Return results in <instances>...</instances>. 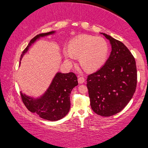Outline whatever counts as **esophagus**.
<instances>
[{"label":"esophagus","mask_w":148,"mask_h":148,"mask_svg":"<svg viewBox=\"0 0 148 148\" xmlns=\"http://www.w3.org/2000/svg\"><path fill=\"white\" fill-rule=\"evenodd\" d=\"M77 81H78V82H79V84H84V82H85V81H86V80H85V78L84 77H78V80H77Z\"/></svg>","instance_id":"esophagus-1"}]
</instances>
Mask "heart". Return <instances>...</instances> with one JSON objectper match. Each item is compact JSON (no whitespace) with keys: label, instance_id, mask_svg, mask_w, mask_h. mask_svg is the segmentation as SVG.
Returning a JSON list of instances; mask_svg holds the SVG:
<instances>
[{"label":"heart","instance_id":"1","mask_svg":"<svg viewBox=\"0 0 148 148\" xmlns=\"http://www.w3.org/2000/svg\"><path fill=\"white\" fill-rule=\"evenodd\" d=\"M64 58L72 62L79 57V62L82 68L93 71L101 67L106 62L108 54L107 42L101 37L81 35L70 42L69 47L62 49Z\"/></svg>","mask_w":148,"mask_h":148}]
</instances>
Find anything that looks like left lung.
I'll list each match as a JSON object with an SVG mask.
<instances>
[{
  "instance_id": "1",
  "label": "left lung",
  "mask_w": 148,
  "mask_h": 148,
  "mask_svg": "<svg viewBox=\"0 0 148 148\" xmlns=\"http://www.w3.org/2000/svg\"><path fill=\"white\" fill-rule=\"evenodd\" d=\"M112 51L106 63L87 79L90 104L95 113L104 117L121 112L136 91V62L123 43L105 33Z\"/></svg>"
}]
</instances>
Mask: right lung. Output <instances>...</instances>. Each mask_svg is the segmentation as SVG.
Returning a JSON list of instances; mask_svg holds the SVG:
<instances>
[{"label": "right lung", "mask_w": 148, "mask_h": 148, "mask_svg": "<svg viewBox=\"0 0 148 148\" xmlns=\"http://www.w3.org/2000/svg\"><path fill=\"white\" fill-rule=\"evenodd\" d=\"M56 31L36 35L32 38L22 53L21 61L24 54L37 40L54 34ZM21 62H19V64ZM77 78L73 72H57L46 91L38 98H33L20 92L25 106L30 112L36 113L41 118L55 121L59 120L69 113L71 108L70 96L72 89L77 86Z\"/></svg>", "instance_id": "add662e5"}]
</instances>
